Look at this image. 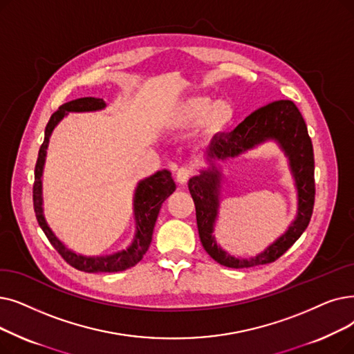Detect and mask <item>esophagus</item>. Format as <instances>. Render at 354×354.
I'll return each mask as SVG.
<instances>
[{
	"mask_svg": "<svg viewBox=\"0 0 354 354\" xmlns=\"http://www.w3.org/2000/svg\"><path fill=\"white\" fill-rule=\"evenodd\" d=\"M189 178H191V171H189V169H187V167L178 169V172L175 175V179H176V182L179 183V185H185V183L189 180Z\"/></svg>",
	"mask_w": 354,
	"mask_h": 354,
	"instance_id": "esophagus-1",
	"label": "esophagus"
}]
</instances>
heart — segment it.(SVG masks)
<instances>
[{
	"label": "heart",
	"mask_w": 354,
	"mask_h": 354,
	"mask_svg": "<svg viewBox=\"0 0 354 354\" xmlns=\"http://www.w3.org/2000/svg\"><path fill=\"white\" fill-rule=\"evenodd\" d=\"M236 109L228 100L214 101L208 95H192L182 100L171 115V124L188 130L199 124L204 139L215 140L233 126Z\"/></svg>",
	"instance_id": "b5f03b06"
}]
</instances>
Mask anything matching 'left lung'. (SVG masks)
Here are the masks:
<instances>
[{
  "label": "left lung",
  "mask_w": 354,
  "mask_h": 354,
  "mask_svg": "<svg viewBox=\"0 0 354 354\" xmlns=\"http://www.w3.org/2000/svg\"><path fill=\"white\" fill-rule=\"evenodd\" d=\"M266 141H274L288 158L299 195L297 217L287 232L262 254L249 259L236 258L225 252L212 234L219 209L222 181L219 163ZM207 162L208 167L203 169L201 175L192 176L188 182L196 211L198 233L205 252L215 262L233 269L253 268L274 262L308 227L315 199L314 150L306 124L297 105L292 101L281 100L256 110L249 117H245L232 133L223 134L218 139L212 140L207 151Z\"/></svg>",
  "instance_id": "left-lung-1"
}]
</instances>
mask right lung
Segmentation results:
<instances>
[{"instance_id":"add662e5","label":"right lung","mask_w":354,"mask_h":354,"mask_svg":"<svg viewBox=\"0 0 354 354\" xmlns=\"http://www.w3.org/2000/svg\"><path fill=\"white\" fill-rule=\"evenodd\" d=\"M106 106L104 100L101 98H78L69 101L59 106V110L52 114L48 126L44 130V140L40 146L39 156L35 167V185H33V204L36 218L39 221L40 228L46 237L49 239L50 244L56 249V252L62 256L66 262L75 269L88 272V273H106V272H121L129 268H133L143 259L149 245L151 243L153 228H155L158 215L162 204L167 196H171L176 189L172 175L166 169L158 171L156 174L150 175L149 178L142 179L137 183L133 198V212L136 223V233L131 244L127 249L120 250L105 256H85L80 254L71 249L68 245L57 239L53 230L44 218L43 212V169L48 155V147L50 136L55 127L62 121L69 113H94L101 111Z\"/></svg>"}]
</instances>
